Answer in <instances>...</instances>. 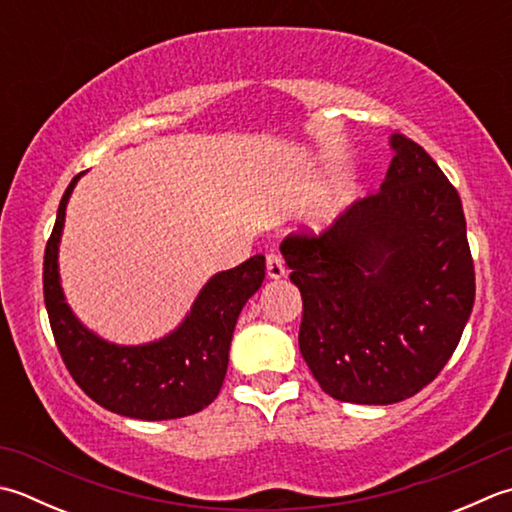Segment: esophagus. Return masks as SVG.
<instances>
[{
	"mask_svg": "<svg viewBox=\"0 0 512 512\" xmlns=\"http://www.w3.org/2000/svg\"><path fill=\"white\" fill-rule=\"evenodd\" d=\"M266 273H268L270 279H282L286 275L284 259L279 257L277 253H268L266 255Z\"/></svg>",
	"mask_w": 512,
	"mask_h": 512,
	"instance_id": "1",
	"label": "esophagus"
}]
</instances>
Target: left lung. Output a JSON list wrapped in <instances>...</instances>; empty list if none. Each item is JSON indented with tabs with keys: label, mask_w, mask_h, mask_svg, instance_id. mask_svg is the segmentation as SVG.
Masks as SVG:
<instances>
[{
	"label": "left lung",
	"mask_w": 512,
	"mask_h": 512,
	"mask_svg": "<svg viewBox=\"0 0 512 512\" xmlns=\"http://www.w3.org/2000/svg\"><path fill=\"white\" fill-rule=\"evenodd\" d=\"M390 148L377 195L282 250L304 299V362L350 404H397L433 382L475 302L462 199L413 139L395 133Z\"/></svg>",
	"instance_id": "1"
}]
</instances>
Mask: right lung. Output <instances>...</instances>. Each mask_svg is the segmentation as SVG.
<instances>
[{"instance_id": "right-lung-1", "label": "right lung", "mask_w": 512, "mask_h": 512, "mask_svg": "<svg viewBox=\"0 0 512 512\" xmlns=\"http://www.w3.org/2000/svg\"><path fill=\"white\" fill-rule=\"evenodd\" d=\"M84 173L73 177L59 202L44 255V302L68 373L110 413L162 422L199 413L222 390L237 317L266 277V257L255 255L219 270L199 290L186 317L146 344H115L93 333L68 306L59 277L66 206Z\"/></svg>"}]
</instances>
